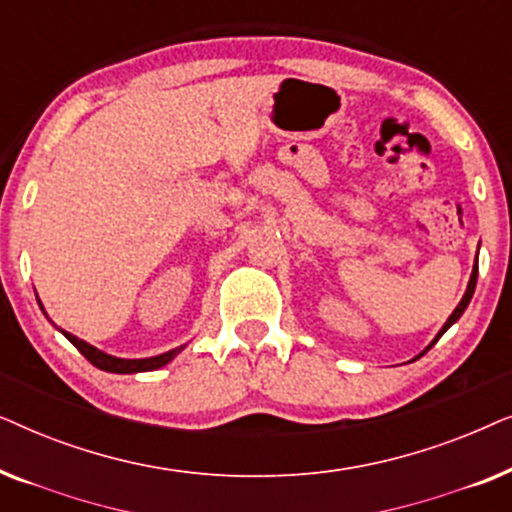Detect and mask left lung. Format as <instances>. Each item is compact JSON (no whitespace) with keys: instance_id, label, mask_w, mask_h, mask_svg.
I'll use <instances>...</instances> for the list:
<instances>
[{"instance_id":"left-lung-1","label":"left lung","mask_w":512,"mask_h":512,"mask_svg":"<svg viewBox=\"0 0 512 512\" xmlns=\"http://www.w3.org/2000/svg\"><path fill=\"white\" fill-rule=\"evenodd\" d=\"M475 282H478V258H475V270H473V275H471V282H468V289H466V293H464V298H461V303L457 305V310H454V312L450 314V319H447V321H445V326H443V328H440L438 338H440V335H443V333L447 331V328H450V326L454 324V321H457V319L461 317V314H464V310H466V307H468V303H471V298H473V291H475ZM438 338H436V340H433V342H438ZM433 342H431V345H433ZM431 345H429V347H431Z\"/></svg>"}]
</instances>
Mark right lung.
<instances>
[{
	"label": "right lung",
	"instance_id": "right-lung-1",
	"mask_svg": "<svg viewBox=\"0 0 512 512\" xmlns=\"http://www.w3.org/2000/svg\"><path fill=\"white\" fill-rule=\"evenodd\" d=\"M62 335H65V338L72 342V345L79 349V352L86 356V359L93 363L95 368L107 370V373H144V370H156L160 366H165V363H170L174 356H177L181 349H184V347L170 349V352H165L160 356H151V359H116V356H109V354L100 352V349H95L93 345H88V342L79 340L72 333L62 331Z\"/></svg>",
	"mask_w": 512,
	"mask_h": 512
}]
</instances>
